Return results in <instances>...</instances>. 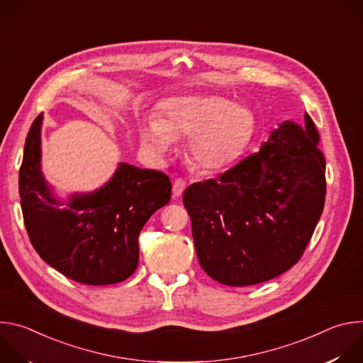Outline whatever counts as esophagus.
<instances>
[{
	"label": "esophagus",
	"mask_w": 363,
	"mask_h": 363,
	"mask_svg": "<svg viewBox=\"0 0 363 363\" xmlns=\"http://www.w3.org/2000/svg\"><path fill=\"white\" fill-rule=\"evenodd\" d=\"M185 186H186L185 181H182V179H175V181H174V185H172V194H174V196H175V198H179V196L182 195V192L185 191Z\"/></svg>",
	"instance_id": "1"
}]
</instances>
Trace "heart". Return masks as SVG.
I'll list each match as a JSON object with an SVG mask.
<instances>
[{"instance_id":"1","label":"heart","mask_w":363,"mask_h":363,"mask_svg":"<svg viewBox=\"0 0 363 363\" xmlns=\"http://www.w3.org/2000/svg\"><path fill=\"white\" fill-rule=\"evenodd\" d=\"M252 129V113L225 97L185 96L168 101L158 122L143 123L139 138L155 158H164L174 139L189 136V160L205 172H216L238 157Z\"/></svg>"}]
</instances>
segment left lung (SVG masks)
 <instances>
[{
    "label": "left lung",
    "instance_id": "8db88e82",
    "mask_svg": "<svg viewBox=\"0 0 363 363\" xmlns=\"http://www.w3.org/2000/svg\"><path fill=\"white\" fill-rule=\"evenodd\" d=\"M308 115L284 121L257 153L218 179L189 185L198 262L225 286L272 280L298 260L320 220L326 195L325 158Z\"/></svg>",
    "mask_w": 363,
    "mask_h": 363
}]
</instances>
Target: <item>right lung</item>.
Segmentation results:
<instances>
[{
  "label": "right lung",
  "mask_w": 363,
  "mask_h": 363,
  "mask_svg": "<svg viewBox=\"0 0 363 363\" xmlns=\"http://www.w3.org/2000/svg\"><path fill=\"white\" fill-rule=\"evenodd\" d=\"M43 113L33 122L18 175L21 210L38 255L66 277L89 286L126 280L139 263V233L171 199L169 178L119 162L90 192L57 196L41 171Z\"/></svg>",
  "instance_id": "1"
}]
</instances>
